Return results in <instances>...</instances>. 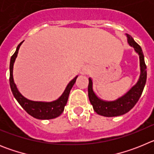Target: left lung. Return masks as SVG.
<instances>
[{
	"label": "left lung",
	"mask_w": 154,
	"mask_h": 154,
	"mask_svg": "<svg viewBox=\"0 0 154 154\" xmlns=\"http://www.w3.org/2000/svg\"><path fill=\"white\" fill-rule=\"evenodd\" d=\"M128 43L130 46L134 48L135 51L140 55V76L139 81L134 86L130 89L123 97L112 102H106L99 99L92 90V82L89 79L88 85V94L91 104L93 106L94 111L99 115L112 117L123 115L133 108L140 98L143 91L144 86L146 82V65L144 61L143 53L142 48L130 35H126Z\"/></svg>",
	"instance_id": "obj_1"
}]
</instances>
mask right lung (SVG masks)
<instances>
[{"instance_id": "1", "label": "right lung", "mask_w": 154, "mask_h": 154, "mask_svg": "<svg viewBox=\"0 0 154 154\" xmlns=\"http://www.w3.org/2000/svg\"><path fill=\"white\" fill-rule=\"evenodd\" d=\"M22 43L23 42H21L17 45L15 52L11 58L9 81H10V86L12 93H13L14 98L17 99V101L18 102L19 104L21 105L22 108L31 116L38 119H50L58 117L64 111V108H65V106L67 103L71 89H72L73 85L75 82L76 79H77L78 76H76L75 78L73 79L69 82V85L66 87V89H65V92L62 95V96L58 99L55 100V101L51 102V103H43V102H35L28 100L18 92L13 79L14 63L15 58L17 55V53H18L19 48H20Z\"/></svg>"}]
</instances>
